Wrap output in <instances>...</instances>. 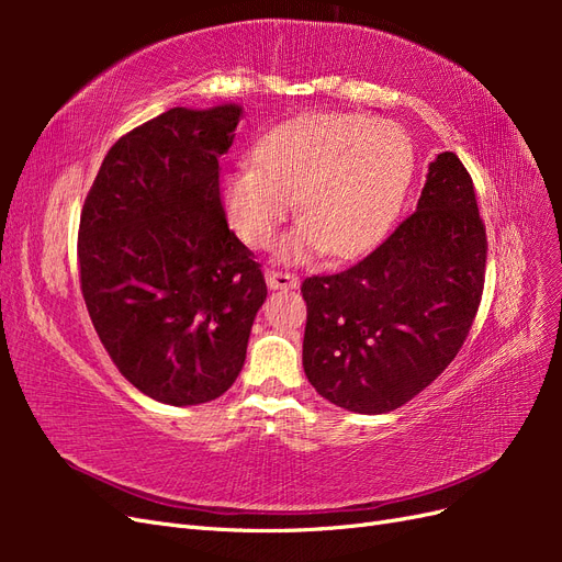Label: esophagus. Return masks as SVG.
I'll return each mask as SVG.
<instances>
[{
  "label": "esophagus",
  "mask_w": 562,
  "mask_h": 562,
  "mask_svg": "<svg viewBox=\"0 0 562 562\" xmlns=\"http://www.w3.org/2000/svg\"><path fill=\"white\" fill-rule=\"evenodd\" d=\"M265 279H267L269 291H293V288L300 285L297 277L288 274V271H277V269H267Z\"/></svg>",
  "instance_id": "esophagus-1"
}]
</instances>
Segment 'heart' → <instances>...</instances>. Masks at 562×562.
Here are the masks:
<instances>
[{"instance_id":"heart-1","label":"heart","mask_w":562,"mask_h":562,"mask_svg":"<svg viewBox=\"0 0 562 562\" xmlns=\"http://www.w3.org/2000/svg\"><path fill=\"white\" fill-rule=\"evenodd\" d=\"M415 173L411 135L389 119L300 114L250 147V168L223 182L232 229L265 248L295 203L300 223L279 244L283 262L326 250L349 260L394 225Z\"/></svg>"}]
</instances>
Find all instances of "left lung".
<instances>
[{"instance_id":"8db88e82","label":"left lung","mask_w":562,"mask_h":562,"mask_svg":"<svg viewBox=\"0 0 562 562\" xmlns=\"http://www.w3.org/2000/svg\"><path fill=\"white\" fill-rule=\"evenodd\" d=\"M487 239L454 151L429 164L417 211L361 262L302 283V366L323 398L361 415L396 411L462 349L485 283Z\"/></svg>"}]
</instances>
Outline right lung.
Wrapping results in <instances>:
<instances>
[{
	"instance_id": "add662e5",
	"label": "right lung",
	"mask_w": 562,
	"mask_h": 562,
	"mask_svg": "<svg viewBox=\"0 0 562 562\" xmlns=\"http://www.w3.org/2000/svg\"><path fill=\"white\" fill-rule=\"evenodd\" d=\"M241 108H173L119 138L79 220V281L119 372L166 405L239 378L267 283L227 227L217 159Z\"/></svg>"
}]
</instances>
